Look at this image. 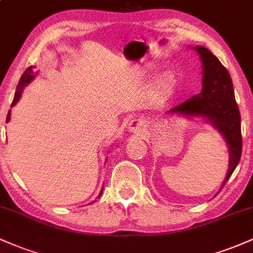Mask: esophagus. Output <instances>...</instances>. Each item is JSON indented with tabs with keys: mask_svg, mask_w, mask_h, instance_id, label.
<instances>
[{
	"mask_svg": "<svg viewBox=\"0 0 253 253\" xmlns=\"http://www.w3.org/2000/svg\"><path fill=\"white\" fill-rule=\"evenodd\" d=\"M128 130L132 133H143L144 130V124L141 123L140 120H133L132 123L129 124Z\"/></svg>",
	"mask_w": 253,
	"mask_h": 253,
	"instance_id": "1",
	"label": "esophagus"
}]
</instances>
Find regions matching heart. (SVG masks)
I'll list each match as a JSON object with an SVG mask.
<instances>
[{"instance_id":"b5f03b06","label":"heart","mask_w":253,"mask_h":253,"mask_svg":"<svg viewBox=\"0 0 253 253\" xmlns=\"http://www.w3.org/2000/svg\"><path fill=\"white\" fill-rule=\"evenodd\" d=\"M173 88V78L170 75H164L157 81L155 88H153L152 101L155 103H163L170 96Z\"/></svg>"}]
</instances>
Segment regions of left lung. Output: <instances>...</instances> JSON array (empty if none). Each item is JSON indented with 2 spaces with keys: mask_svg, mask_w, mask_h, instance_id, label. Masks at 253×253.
Segmentation results:
<instances>
[{
  "mask_svg": "<svg viewBox=\"0 0 253 253\" xmlns=\"http://www.w3.org/2000/svg\"><path fill=\"white\" fill-rule=\"evenodd\" d=\"M202 62V91L184 101L170 113L185 117H202L207 119L221 133L227 141L229 151L228 172L221 188L236 170L242 157L243 139L240 127V112L234 97L232 78L227 69L220 63L208 48L195 46Z\"/></svg>",
  "mask_w": 253,
  "mask_h": 253,
  "instance_id": "8db88e82",
  "label": "left lung"
}]
</instances>
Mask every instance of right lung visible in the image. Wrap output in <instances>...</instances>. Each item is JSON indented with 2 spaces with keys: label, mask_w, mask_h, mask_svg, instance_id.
Returning <instances> with one entry per match:
<instances>
[{
  "label": "right lung",
  "mask_w": 253,
  "mask_h": 253,
  "mask_svg": "<svg viewBox=\"0 0 253 253\" xmlns=\"http://www.w3.org/2000/svg\"><path fill=\"white\" fill-rule=\"evenodd\" d=\"M34 78V71H33V69H32V66H30V68L27 69V70H26L24 74H22V76H21V78H20V81H19V84H17V86H16V91H15V96H14V100H13V103H11V107L14 106V104H15L17 101L20 100V97H21V94H22V91H24V88L26 85H27L28 83L31 82L32 80H33ZM10 120V110H9V113H8V115H7V123L8 121ZM102 191H103V189L100 191V195H98L97 197H100L101 195H102Z\"/></svg>",
  "instance_id": "1"
}]
</instances>
